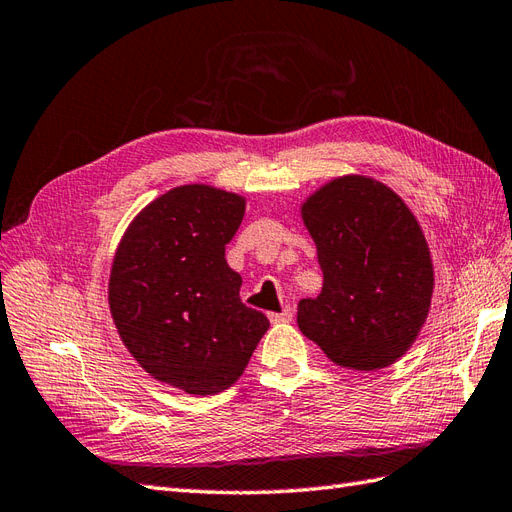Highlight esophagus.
<instances>
[{
  "instance_id": "esophagus-1",
  "label": "esophagus",
  "mask_w": 512,
  "mask_h": 512,
  "mask_svg": "<svg viewBox=\"0 0 512 512\" xmlns=\"http://www.w3.org/2000/svg\"><path fill=\"white\" fill-rule=\"evenodd\" d=\"M293 319V310L286 306V308H282L280 313H269V321L271 323H286V321H291Z\"/></svg>"
}]
</instances>
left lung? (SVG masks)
Returning a JSON list of instances; mask_svg holds the SVG:
<instances>
[{
  "label": "left lung",
  "instance_id": "obj_1",
  "mask_svg": "<svg viewBox=\"0 0 512 512\" xmlns=\"http://www.w3.org/2000/svg\"><path fill=\"white\" fill-rule=\"evenodd\" d=\"M302 219L317 245L323 286L299 302V330L341 367L393 365L426 323L434 289L415 215L386 184L343 176L306 199Z\"/></svg>",
  "mask_w": 512,
  "mask_h": 512
}]
</instances>
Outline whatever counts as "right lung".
Here are the masks:
<instances>
[{"mask_svg":"<svg viewBox=\"0 0 512 512\" xmlns=\"http://www.w3.org/2000/svg\"><path fill=\"white\" fill-rule=\"evenodd\" d=\"M245 197L184 184L147 204L115 252L108 304L123 345L149 376L191 395L241 378L269 319L247 308L226 245Z\"/></svg>","mask_w":512,"mask_h":512,"instance_id":"obj_1","label":"right lung"}]
</instances>
